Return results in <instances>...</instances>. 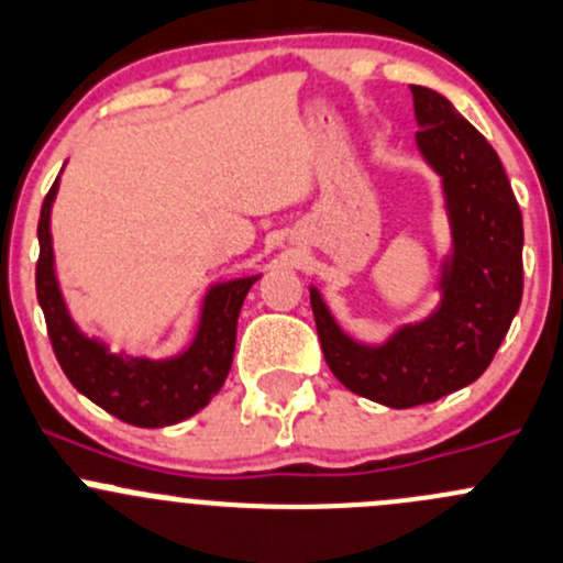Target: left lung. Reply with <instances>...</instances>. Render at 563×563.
<instances>
[{
  "label": "left lung",
  "instance_id": "8db88e82",
  "mask_svg": "<svg viewBox=\"0 0 563 563\" xmlns=\"http://www.w3.org/2000/svg\"><path fill=\"white\" fill-rule=\"evenodd\" d=\"M416 147L441 177L449 252L438 268V303L380 342L342 328L309 284L322 355L344 388L386 408H416L482 377L522 300V216L487 139L452 100L410 85Z\"/></svg>",
  "mask_w": 563,
  "mask_h": 563
}]
</instances>
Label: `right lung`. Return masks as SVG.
<instances>
[{"label": "right lung", "instance_id": "1", "mask_svg": "<svg viewBox=\"0 0 563 563\" xmlns=\"http://www.w3.org/2000/svg\"><path fill=\"white\" fill-rule=\"evenodd\" d=\"M57 191L59 177L54 180L37 221L41 260H37L35 282L59 366L76 391L125 424L153 430V427H169L191 419L221 391L230 375L238 314L249 289L263 274L210 284L199 303L191 342L180 353L166 358L131 355L125 350L111 353L103 339L81 331L59 287L52 238V208Z\"/></svg>", "mask_w": 563, "mask_h": 563}]
</instances>
